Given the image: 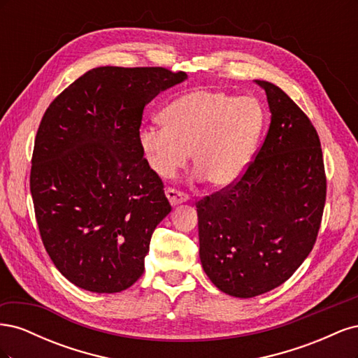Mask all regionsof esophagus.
I'll return each instance as SVG.
<instances>
[{"label": "esophagus", "mask_w": 358, "mask_h": 358, "mask_svg": "<svg viewBox=\"0 0 358 358\" xmlns=\"http://www.w3.org/2000/svg\"><path fill=\"white\" fill-rule=\"evenodd\" d=\"M166 196H167V199H169V201H170L171 206H179V204H182V203L188 201V196H187V194L182 192V191H178V189H175V188H167V189H166Z\"/></svg>", "instance_id": "34e87169"}]
</instances>
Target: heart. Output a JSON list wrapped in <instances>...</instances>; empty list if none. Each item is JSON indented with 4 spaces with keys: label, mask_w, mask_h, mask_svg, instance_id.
I'll return each instance as SVG.
<instances>
[{
    "label": "heart",
    "mask_w": 358,
    "mask_h": 358,
    "mask_svg": "<svg viewBox=\"0 0 358 358\" xmlns=\"http://www.w3.org/2000/svg\"><path fill=\"white\" fill-rule=\"evenodd\" d=\"M161 121L143 125L137 134L149 169L159 178H173L191 154L197 178L224 188L251 161L264 127V110L251 96L194 90L169 103Z\"/></svg>",
    "instance_id": "1"
}]
</instances>
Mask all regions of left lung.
<instances>
[{
    "label": "left lung",
    "mask_w": 358,
    "mask_h": 358,
    "mask_svg": "<svg viewBox=\"0 0 358 358\" xmlns=\"http://www.w3.org/2000/svg\"><path fill=\"white\" fill-rule=\"evenodd\" d=\"M255 83L272 113L264 142L239 180L196 204L203 270L241 299L284 284L305 262L327 189L315 127L279 86Z\"/></svg>",
    "instance_id": "8db88e82"
}]
</instances>
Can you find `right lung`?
Masks as SVG:
<instances>
[{
    "mask_svg": "<svg viewBox=\"0 0 358 358\" xmlns=\"http://www.w3.org/2000/svg\"><path fill=\"white\" fill-rule=\"evenodd\" d=\"M185 79L162 67H96L43 115L29 189L43 245L76 287L110 294L142 276L171 206L137 134L145 106Z\"/></svg>",
    "mask_w": 358,
    "mask_h": 358,
    "instance_id": "1",
    "label": "right lung"
}]
</instances>
